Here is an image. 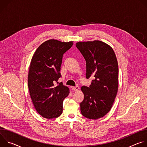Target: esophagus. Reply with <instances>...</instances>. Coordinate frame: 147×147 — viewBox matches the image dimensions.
Listing matches in <instances>:
<instances>
[{
  "label": "esophagus",
  "instance_id": "1",
  "mask_svg": "<svg viewBox=\"0 0 147 147\" xmlns=\"http://www.w3.org/2000/svg\"><path fill=\"white\" fill-rule=\"evenodd\" d=\"M71 88H72V90H73V91H77V90H79V87H78V86L73 87H71Z\"/></svg>",
  "mask_w": 147,
  "mask_h": 147
}]
</instances>
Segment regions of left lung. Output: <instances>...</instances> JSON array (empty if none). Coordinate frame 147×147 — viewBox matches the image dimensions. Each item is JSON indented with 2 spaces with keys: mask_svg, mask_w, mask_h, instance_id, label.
I'll return each mask as SVG.
<instances>
[{
  "mask_svg": "<svg viewBox=\"0 0 147 147\" xmlns=\"http://www.w3.org/2000/svg\"><path fill=\"white\" fill-rule=\"evenodd\" d=\"M76 47L86 61V78H94L89 87L81 88L84 98L80 103L81 114L98 119L111 109L118 90V63L109 45L100 40L78 42Z\"/></svg>",
  "mask_w": 147,
  "mask_h": 147,
  "instance_id": "left-lung-1",
  "label": "left lung"
}]
</instances>
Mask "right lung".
<instances>
[{
  "instance_id": "add662e5",
  "label": "right lung",
  "mask_w": 147,
  "mask_h": 147,
  "mask_svg": "<svg viewBox=\"0 0 147 147\" xmlns=\"http://www.w3.org/2000/svg\"><path fill=\"white\" fill-rule=\"evenodd\" d=\"M73 45V41L49 39L37 48L32 57L28 76L30 95L35 109L44 118L55 119L62 113L63 102L70 91L57 80L61 77L63 55Z\"/></svg>"
}]
</instances>
